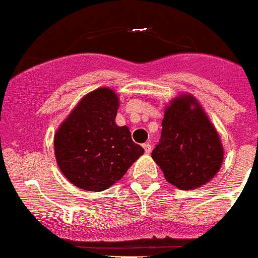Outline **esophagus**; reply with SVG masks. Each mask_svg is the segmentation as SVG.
<instances>
[{
    "mask_svg": "<svg viewBox=\"0 0 258 258\" xmlns=\"http://www.w3.org/2000/svg\"><path fill=\"white\" fill-rule=\"evenodd\" d=\"M143 148H144L145 153H148V154H149V153L152 152V145H150L149 143H145V144H143Z\"/></svg>",
    "mask_w": 258,
    "mask_h": 258,
    "instance_id": "obj_1",
    "label": "esophagus"
}]
</instances>
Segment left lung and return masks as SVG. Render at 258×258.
<instances>
[{"label": "left lung", "instance_id": "left-lung-1", "mask_svg": "<svg viewBox=\"0 0 258 258\" xmlns=\"http://www.w3.org/2000/svg\"><path fill=\"white\" fill-rule=\"evenodd\" d=\"M162 137L152 158L170 184L183 190L210 182L223 162L221 139L195 96L179 95L165 108Z\"/></svg>", "mask_w": 258, "mask_h": 258}]
</instances>
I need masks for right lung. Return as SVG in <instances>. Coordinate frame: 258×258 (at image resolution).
<instances>
[{
	"mask_svg": "<svg viewBox=\"0 0 258 258\" xmlns=\"http://www.w3.org/2000/svg\"><path fill=\"white\" fill-rule=\"evenodd\" d=\"M119 98L100 88L84 96L53 137L58 168L76 187L101 192L116 183L144 153L128 126H118Z\"/></svg>",
	"mask_w": 258,
	"mask_h": 258,
	"instance_id": "obj_1",
	"label": "right lung"
}]
</instances>
